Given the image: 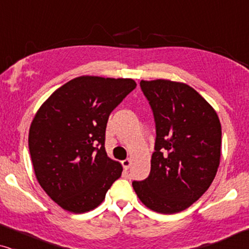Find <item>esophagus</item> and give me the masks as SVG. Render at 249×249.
<instances>
[{
	"mask_svg": "<svg viewBox=\"0 0 249 249\" xmlns=\"http://www.w3.org/2000/svg\"><path fill=\"white\" fill-rule=\"evenodd\" d=\"M130 164H131V161L129 159H125L122 161V166H124V170H128L129 168H130Z\"/></svg>",
	"mask_w": 249,
	"mask_h": 249,
	"instance_id": "1",
	"label": "esophagus"
}]
</instances>
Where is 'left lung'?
Returning <instances> with one entry per match:
<instances>
[{"label": "left lung", "instance_id": "left-lung-1", "mask_svg": "<svg viewBox=\"0 0 249 249\" xmlns=\"http://www.w3.org/2000/svg\"><path fill=\"white\" fill-rule=\"evenodd\" d=\"M155 121L151 172L134 180L148 209L173 214L188 209L209 189L220 164L221 124L213 107L188 85L141 81Z\"/></svg>", "mask_w": 249, "mask_h": 249}]
</instances>
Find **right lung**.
Segmentation results:
<instances>
[{
	"mask_svg": "<svg viewBox=\"0 0 249 249\" xmlns=\"http://www.w3.org/2000/svg\"><path fill=\"white\" fill-rule=\"evenodd\" d=\"M136 86L132 79L78 77L37 111L28 138L34 170L62 209L73 213L95 209L121 177V164L105 152V130L111 112Z\"/></svg>",
	"mask_w": 249,
	"mask_h": 249,
	"instance_id": "obj_1",
	"label": "right lung"
}]
</instances>
